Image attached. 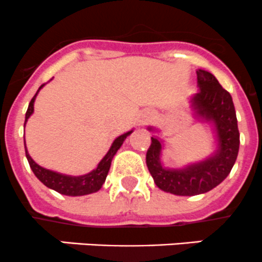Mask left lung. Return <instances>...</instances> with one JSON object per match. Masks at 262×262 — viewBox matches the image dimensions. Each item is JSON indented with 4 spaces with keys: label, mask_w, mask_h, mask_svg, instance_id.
<instances>
[{
    "label": "left lung",
    "mask_w": 262,
    "mask_h": 262,
    "mask_svg": "<svg viewBox=\"0 0 262 262\" xmlns=\"http://www.w3.org/2000/svg\"><path fill=\"white\" fill-rule=\"evenodd\" d=\"M199 91L190 102L195 115L213 125L218 147L207 160L184 168H166L161 163L162 142L150 137L147 167L161 190L181 196L204 194L218 186L231 172L239 149V132L232 96L207 71H196ZM153 130V128H148Z\"/></svg>",
    "instance_id": "obj_1"
}]
</instances>
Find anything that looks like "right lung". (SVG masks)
Instances as JSON below:
<instances>
[{
	"label": "right lung",
	"instance_id": "1",
	"mask_svg": "<svg viewBox=\"0 0 262 262\" xmlns=\"http://www.w3.org/2000/svg\"><path fill=\"white\" fill-rule=\"evenodd\" d=\"M44 84H41V86L39 87L35 96L31 99L30 104H29L28 112H26L25 114V124L26 121H28V119L30 118L31 114L34 113V101H35L36 95H38V92L40 91V89L44 86ZM132 132L133 130H129L126 132V133L119 136L118 138L113 142L112 147H110V149L107 150L106 155L104 156V158L100 161L97 167L95 168V170H92L91 172L82 176L63 175V173H58L52 170H47V168L41 167V166H39L38 163L30 157L28 149H26V144H25V155L29 161V165H30V168L33 170L34 175L43 182L47 187L55 190V191L59 192V194L68 195V196H82V195L96 192L101 189L102 184H104L105 180H106V176L110 170V165H112L113 157H114L115 153L118 152L119 148L121 147V144H123V142L125 141L126 137H128L129 134H132Z\"/></svg>",
	"mask_w": 262,
	"mask_h": 262
}]
</instances>
